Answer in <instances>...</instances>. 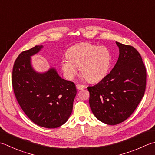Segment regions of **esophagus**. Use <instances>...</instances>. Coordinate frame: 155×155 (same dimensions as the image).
<instances>
[{
	"label": "esophagus",
	"mask_w": 155,
	"mask_h": 155,
	"mask_svg": "<svg viewBox=\"0 0 155 155\" xmlns=\"http://www.w3.org/2000/svg\"><path fill=\"white\" fill-rule=\"evenodd\" d=\"M76 87H77V89H78V90L83 89H84V88L87 87L85 85H83V84H77V85H76Z\"/></svg>",
	"instance_id": "obj_1"
}]
</instances>
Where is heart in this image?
<instances>
[{"instance_id":"obj_1","label":"heart","mask_w":155,"mask_h":155,"mask_svg":"<svg viewBox=\"0 0 155 155\" xmlns=\"http://www.w3.org/2000/svg\"><path fill=\"white\" fill-rule=\"evenodd\" d=\"M112 62L110 50L89 43L72 45L67 51V56L61 61L62 69L66 77L74 78L78 68L85 79L95 83L106 77Z\"/></svg>"}]
</instances>
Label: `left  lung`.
<instances>
[{
  "mask_svg": "<svg viewBox=\"0 0 155 155\" xmlns=\"http://www.w3.org/2000/svg\"><path fill=\"white\" fill-rule=\"evenodd\" d=\"M117 61L110 74L93 87H88L91 110L97 119L116 125L131 116L144 97L146 68L134 47L116 42Z\"/></svg>",
  "mask_w": 155,
  "mask_h": 155,
  "instance_id": "obj_1",
  "label": "left lung"
}]
</instances>
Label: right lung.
Instances as JSON below:
<instances>
[{
  "label": "right lung",
  "instance_id": "right-lung-1",
  "mask_svg": "<svg viewBox=\"0 0 155 155\" xmlns=\"http://www.w3.org/2000/svg\"><path fill=\"white\" fill-rule=\"evenodd\" d=\"M42 48L35 45L18 56L13 66L12 84L27 116L39 126L56 128L71 116L77 89L74 83L60 77L54 68L43 73L33 68L31 56Z\"/></svg>",
  "mask_w": 155,
  "mask_h": 155
}]
</instances>
